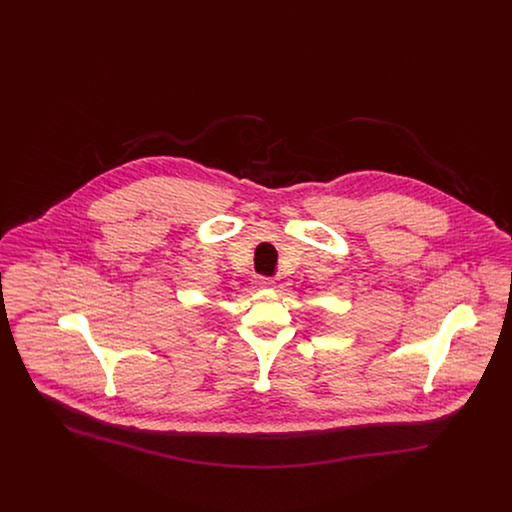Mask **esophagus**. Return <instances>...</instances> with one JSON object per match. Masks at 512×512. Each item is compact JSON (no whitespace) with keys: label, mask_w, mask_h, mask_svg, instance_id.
<instances>
[{"label":"esophagus","mask_w":512,"mask_h":512,"mask_svg":"<svg viewBox=\"0 0 512 512\" xmlns=\"http://www.w3.org/2000/svg\"><path fill=\"white\" fill-rule=\"evenodd\" d=\"M259 286L261 288H270V286H274V280L272 278H259Z\"/></svg>","instance_id":"34e87169"}]
</instances>
